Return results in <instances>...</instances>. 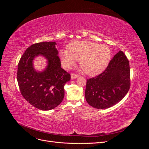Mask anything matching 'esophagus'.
<instances>
[{"label":"esophagus","instance_id":"34e87169","mask_svg":"<svg viewBox=\"0 0 149 149\" xmlns=\"http://www.w3.org/2000/svg\"><path fill=\"white\" fill-rule=\"evenodd\" d=\"M78 77V75L77 74L74 73L71 74V79H75V78H77Z\"/></svg>","mask_w":149,"mask_h":149}]
</instances>
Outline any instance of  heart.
Returning a JSON list of instances; mask_svg holds the SVG:
<instances>
[{"instance_id": "b5f03b06", "label": "heart", "mask_w": 149, "mask_h": 149, "mask_svg": "<svg viewBox=\"0 0 149 149\" xmlns=\"http://www.w3.org/2000/svg\"><path fill=\"white\" fill-rule=\"evenodd\" d=\"M69 49L60 53L61 63L66 68L79 61L81 68L88 75H96L104 70L110 61L111 51L106 45L91 41H78L71 43Z\"/></svg>"}]
</instances>
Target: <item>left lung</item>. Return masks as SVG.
Here are the masks:
<instances>
[{
    "mask_svg": "<svg viewBox=\"0 0 149 149\" xmlns=\"http://www.w3.org/2000/svg\"><path fill=\"white\" fill-rule=\"evenodd\" d=\"M129 61L119 51L102 73L87 79L86 100L96 109H107L116 104L127 93L130 86Z\"/></svg>",
    "mask_w": 149,
    "mask_h": 149,
    "instance_id": "1",
    "label": "left lung"
}]
</instances>
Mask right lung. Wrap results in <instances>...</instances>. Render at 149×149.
I'll list each match as a JSON object with an SVG mask.
<instances>
[{
    "label": "right lung",
    "instance_id": "obj_1",
    "mask_svg": "<svg viewBox=\"0 0 149 149\" xmlns=\"http://www.w3.org/2000/svg\"><path fill=\"white\" fill-rule=\"evenodd\" d=\"M56 43L40 42L26 49L18 64L17 79L20 91L31 105L43 111L51 110L62 102L65 96V84L71 75L61 68V61L55 47ZM47 58L49 65L41 73L33 68L35 56Z\"/></svg>",
    "mask_w": 149,
    "mask_h": 149
}]
</instances>
